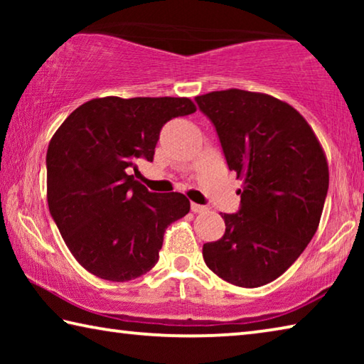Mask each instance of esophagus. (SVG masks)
Wrapping results in <instances>:
<instances>
[{"label":"esophagus","instance_id":"obj_1","mask_svg":"<svg viewBox=\"0 0 364 364\" xmlns=\"http://www.w3.org/2000/svg\"><path fill=\"white\" fill-rule=\"evenodd\" d=\"M191 210H193L194 213H202V212H205L207 210V207L205 205H199V204H191Z\"/></svg>","mask_w":364,"mask_h":364}]
</instances>
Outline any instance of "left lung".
<instances>
[{
  "label": "left lung",
  "instance_id": "left-lung-1",
  "mask_svg": "<svg viewBox=\"0 0 364 364\" xmlns=\"http://www.w3.org/2000/svg\"><path fill=\"white\" fill-rule=\"evenodd\" d=\"M196 102L242 180L241 208L221 215L225 234L204 244V262L234 286H264L315 236L329 188L326 154L304 117L269 95L231 88Z\"/></svg>",
  "mask_w": 364,
  "mask_h": 364
}]
</instances>
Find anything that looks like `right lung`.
Wrapping results in <instances>:
<instances>
[{"mask_svg":"<svg viewBox=\"0 0 364 364\" xmlns=\"http://www.w3.org/2000/svg\"><path fill=\"white\" fill-rule=\"evenodd\" d=\"M193 112L189 97H96L73 110L49 141V212L91 274L132 281L157 263L165 230L191 204L181 193H149L132 168L152 162L165 123Z\"/></svg>","mask_w":364,"mask_h":364,"instance_id":"add662e5","label":"right lung"}]
</instances>
